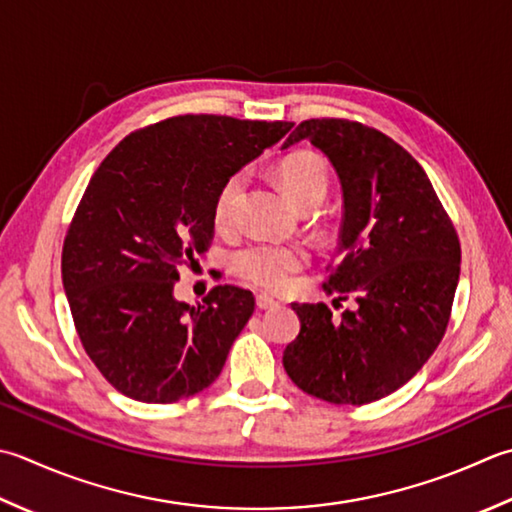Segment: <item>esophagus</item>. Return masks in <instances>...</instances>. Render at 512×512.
I'll list each match as a JSON object with an SVG mask.
<instances>
[{"mask_svg": "<svg viewBox=\"0 0 512 512\" xmlns=\"http://www.w3.org/2000/svg\"><path fill=\"white\" fill-rule=\"evenodd\" d=\"M277 306H279V302L270 295H257V308L259 310H270V308H277Z\"/></svg>", "mask_w": 512, "mask_h": 512, "instance_id": "esophagus-1", "label": "esophagus"}]
</instances>
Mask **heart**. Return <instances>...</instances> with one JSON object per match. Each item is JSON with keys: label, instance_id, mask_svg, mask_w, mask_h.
I'll list each match as a JSON object with an SVG mask.
<instances>
[{"label": "heart", "instance_id": "b5f03b06", "mask_svg": "<svg viewBox=\"0 0 512 512\" xmlns=\"http://www.w3.org/2000/svg\"><path fill=\"white\" fill-rule=\"evenodd\" d=\"M279 179L286 193L299 208H315L326 197L328 170L315 155H290L279 164ZM246 186V173L237 170L219 186L213 204L217 228H230L235 222L239 199ZM308 264V250L299 244H253L235 255L237 275L250 286L264 290H284L293 277Z\"/></svg>", "mask_w": 512, "mask_h": 512}]
</instances>
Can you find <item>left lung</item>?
I'll use <instances>...</instances> for the list:
<instances>
[{
  "instance_id": "1",
  "label": "left lung",
  "mask_w": 512,
  "mask_h": 512,
  "mask_svg": "<svg viewBox=\"0 0 512 512\" xmlns=\"http://www.w3.org/2000/svg\"><path fill=\"white\" fill-rule=\"evenodd\" d=\"M302 139L342 182V259L328 266L324 290L355 308L337 317L326 304H293L302 328L284 368L308 395L362 406L402 388L442 342L462 246L424 168L388 135L322 117L299 124L282 148Z\"/></svg>"
}]
</instances>
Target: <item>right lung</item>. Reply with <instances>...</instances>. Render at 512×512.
I'll use <instances>...</instances> for the list:
<instances>
[{
    "label": "right lung",
    "instance_id": "1",
    "mask_svg": "<svg viewBox=\"0 0 512 512\" xmlns=\"http://www.w3.org/2000/svg\"><path fill=\"white\" fill-rule=\"evenodd\" d=\"M290 128L168 117L126 135L90 177L64 237L62 279L79 342L122 395L173 404L222 373L253 293L224 284L188 306L173 288L213 242L219 186Z\"/></svg>",
    "mask_w": 512,
    "mask_h": 512
}]
</instances>
